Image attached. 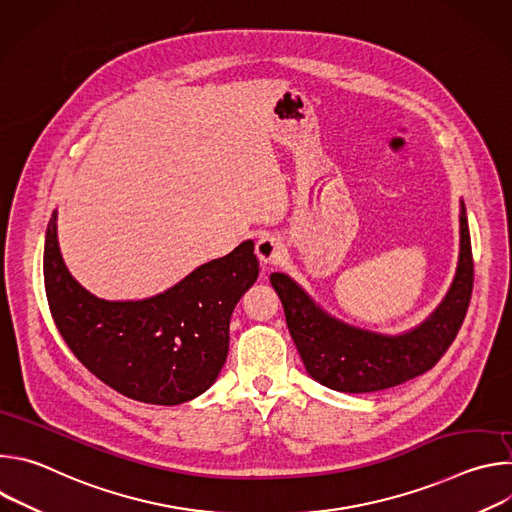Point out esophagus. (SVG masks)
I'll return each instance as SVG.
<instances>
[{"mask_svg":"<svg viewBox=\"0 0 512 512\" xmlns=\"http://www.w3.org/2000/svg\"><path fill=\"white\" fill-rule=\"evenodd\" d=\"M255 253H257V257H259V261H261L263 265H267V263H279V261H283L287 249H285V245H283V241H281L279 237H275V235H263V237H259V241H257V245H255Z\"/></svg>","mask_w":512,"mask_h":512,"instance_id":"34e87169","label":"esophagus"}]
</instances>
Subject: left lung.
Returning a JSON list of instances; mask_svg holds the SVG:
<instances>
[{"label":"left lung","instance_id":"obj_1","mask_svg":"<svg viewBox=\"0 0 512 512\" xmlns=\"http://www.w3.org/2000/svg\"><path fill=\"white\" fill-rule=\"evenodd\" d=\"M285 322L308 375L340 393H373L397 387L435 367L466 318L474 263L464 200H460V255L448 294L421 324L401 334L358 328L328 314L285 273H271Z\"/></svg>","mask_w":512,"mask_h":512}]
</instances>
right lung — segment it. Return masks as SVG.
Returning <instances> with one entry per match:
<instances>
[{"mask_svg": "<svg viewBox=\"0 0 512 512\" xmlns=\"http://www.w3.org/2000/svg\"><path fill=\"white\" fill-rule=\"evenodd\" d=\"M56 216L46 229L44 287L75 356L105 385L143 403L180 405L210 389L229 354L231 314L259 275L255 243L202 263L162 294L115 302L70 275Z\"/></svg>", "mask_w": 512, "mask_h": 512, "instance_id": "add662e5", "label": "right lung"}]
</instances>
